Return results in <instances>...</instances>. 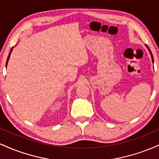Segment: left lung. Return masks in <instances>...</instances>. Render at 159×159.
Instances as JSON below:
<instances>
[{"label": "left lung", "mask_w": 159, "mask_h": 159, "mask_svg": "<svg viewBox=\"0 0 159 159\" xmlns=\"http://www.w3.org/2000/svg\"><path fill=\"white\" fill-rule=\"evenodd\" d=\"M146 45V47H147V49H148V51H149V54H150V55H151V58H152V63H154V60H153V56H152V52H151L150 49H149V48H148V46H147V45Z\"/></svg>", "instance_id": "1"}]
</instances>
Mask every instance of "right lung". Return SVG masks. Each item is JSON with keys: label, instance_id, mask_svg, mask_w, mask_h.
Masks as SVG:
<instances>
[{"label": "right lung", "instance_id": "obj_1", "mask_svg": "<svg viewBox=\"0 0 159 159\" xmlns=\"http://www.w3.org/2000/svg\"><path fill=\"white\" fill-rule=\"evenodd\" d=\"M12 48H13V47H12V48H11V50H10V52L9 53V55H8V57H7V63H6V68H7V63H8V61H9V60H10V55H11V53H12Z\"/></svg>", "mask_w": 159, "mask_h": 159}]
</instances>
